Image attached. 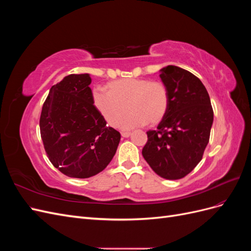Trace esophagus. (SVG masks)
Masks as SVG:
<instances>
[{"mask_svg": "<svg viewBox=\"0 0 251 251\" xmlns=\"http://www.w3.org/2000/svg\"><path fill=\"white\" fill-rule=\"evenodd\" d=\"M121 136H123V137H125V138H127V137H130V136H131V133L123 132V133H121Z\"/></svg>", "mask_w": 251, "mask_h": 251, "instance_id": "obj_1", "label": "esophagus"}]
</instances>
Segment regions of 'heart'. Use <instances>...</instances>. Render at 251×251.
Segmentation results:
<instances>
[{"instance_id": "heart-1", "label": "heart", "mask_w": 251, "mask_h": 251, "mask_svg": "<svg viewBox=\"0 0 251 251\" xmlns=\"http://www.w3.org/2000/svg\"><path fill=\"white\" fill-rule=\"evenodd\" d=\"M108 92L95 90L93 103L107 123L116 126L121 123L125 130L144 125L156 126L165 117L169 110V90L160 81L143 78H123L107 85Z\"/></svg>"}]
</instances>
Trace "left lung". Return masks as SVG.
<instances>
[{"label":"left lung","instance_id":"obj_1","mask_svg":"<svg viewBox=\"0 0 251 251\" xmlns=\"http://www.w3.org/2000/svg\"><path fill=\"white\" fill-rule=\"evenodd\" d=\"M159 76L169 90V110L157 130L147 133L142 156L158 176L177 180L201 161L214 111L206 88L193 73L170 65Z\"/></svg>","mask_w":251,"mask_h":251}]
</instances>
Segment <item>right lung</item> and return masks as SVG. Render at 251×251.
Segmentation results:
<instances>
[{
	"instance_id": "1",
	"label": "right lung",
	"mask_w": 251,
	"mask_h": 251,
	"mask_svg": "<svg viewBox=\"0 0 251 251\" xmlns=\"http://www.w3.org/2000/svg\"><path fill=\"white\" fill-rule=\"evenodd\" d=\"M90 74H71L52 86L40 130L45 151L59 172L85 179L103 171L116 153L120 133L93 104Z\"/></svg>"
}]
</instances>
